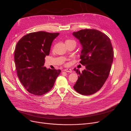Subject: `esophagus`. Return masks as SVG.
I'll return each mask as SVG.
<instances>
[{"instance_id": "esophagus-1", "label": "esophagus", "mask_w": 131, "mask_h": 131, "mask_svg": "<svg viewBox=\"0 0 131 131\" xmlns=\"http://www.w3.org/2000/svg\"><path fill=\"white\" fill-rule=\"evenodd\" d=\"M64 71L66 72H68V73H72V70L70 69V68H66V69H65Z\"/></svg>"}]
</instances>
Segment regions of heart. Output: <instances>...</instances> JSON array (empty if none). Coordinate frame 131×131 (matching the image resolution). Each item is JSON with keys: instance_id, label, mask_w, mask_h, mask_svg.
I'll return each mask as SVG.
<instances>
[{"instance_id": "heart-1", "label": "heart", "mask_w": 131, "mask_h": 131, "mask_svg": "<svg viewBox=\"0 0 131 131\" xmlns=\"http://www.w3.org/2000/svg\"><path fill=\"white\" fill-rule=\"evenodd\" d=\"M74 42V41L73 40H67L66 41V42Z\"/></svg>"}]
</instances>
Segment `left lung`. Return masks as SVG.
<instances>
[{
  "label": "left lung",
  "mask_w": 131,
  "mask_h": 131,
  "mask_svg": "<svg viewBox=\"0 0 131 131\" xmlns=\"http://www.w3.org/2000/svg\"><path fill=\"white\" fill-rule=\"evenodd\" d=\"M73 35L82 46L80 63L85 66L81 72L74 68L79 75L73 88L81 94L91 95L100 90L109 76L114 58L113 46L109 37L97 30H81Z\"/></svg>",
  "instance_id": "1"
}]
</instances>
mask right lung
I'll list each match as a JSON object with an SVG mask.
<instances>
[{
    "mask_svg": "<svg viewBox=\"0 0 131 131\" xmlns=\"http://www.w3.org/2000/svg\"><path fill=\"white\" fill-rule=\"evenodd\" d=\"M59 34L45 31L30 33L20 39L16 46L14 61L17 76L30 93L41 95L50 91L61 72L44 66L52 41Z\"/></svg>",
    "mask_w": 131,
    "mask_h": 131,
    "instance_id": "1",
    "label": "right lung"
}]
</instances>
